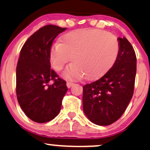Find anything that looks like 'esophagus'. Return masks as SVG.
I'll list each match as a JSON object with an SVG mask.
<instances>
[{"mask_svg": "<svg viewBox=\"0 0 150 150\" xmlns=\"http://www.w3.org/2000/svg\"><path fill=\"white\" fill-rule=\"evenodd\" d=\"M66 85H67L68 88H70L74 85V83L71 82V81H67V83H66Z\"/></svg>", "mask_w": 150, "mask_h": 150, "instance_id": "obj_1", "label": "esophagus"}]
</instances>
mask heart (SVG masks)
Here are the masks:
<instances>
[{"label": "heart", "mask_w": 150, "mask_h": 150, "mask_svg": "<svg viewBox=\"0 0 150 150\" xmlns=\"http://www.w3.org/2000/svg\"><path fill=\"white\" fill-rule=\"evenodd\" d=\"M49 52L52 69L59 72L69 61L73 63L64 72L66 79L84 76L87 81L100 79L114 66L120 52L118 40L108 32L96 29H79L65 34Z\"/></svg>", "instance_id": "1"}]
</instances>
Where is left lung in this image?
Listing matches in <instances>:
<instances>
[{"instance_id":"1","label":"left lung","mask_w":150,"mask_h":150,"mask_svg":"<svg viewBox=\"0 0 150 150\" xmlns=\"http://www.w3.org/2000/svg\"><path fill=\"white\" fill-rule=\"evenodd\" d=\"M120 52L114 66L100 79L83 86V110L89 120L108 126L119 119L134 94L137 57L126 38H118Z\"/></svg>"}]
</instances>
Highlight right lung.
<instances>
[{
	"label": "right lung",
	"instance_id": "add662e5",
	"mask_svg": "<svg viewBox=\"0 0 150 150\" xmlns=\"http://www.w3.org/2000/svg\"><path fill=\"white\" fill-rule=\"evenodd\" d=\"M66 28L46 25L31 35L20 51L16 66V96L32 121L46 123L61 111L68 90L66 81L50 69L49 52L55 38ZM52 81L54 83L49 85Z\"/></svg>",
	"mask_w": 150,
	"mask_h": 150
}]
</instances>
